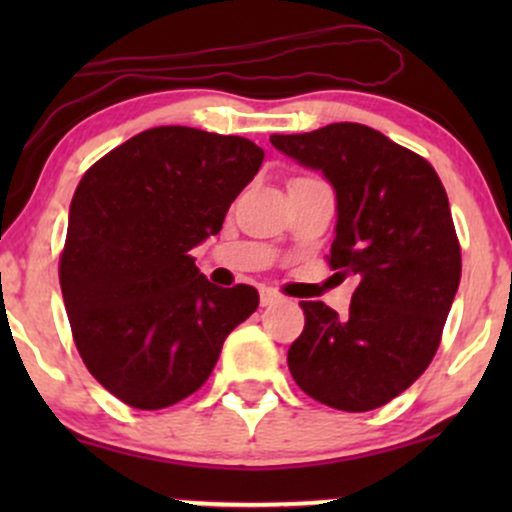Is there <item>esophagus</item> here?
Here are the masks:
<instances>
[{
	"instance_id": "1",
	"label": "esophagus",
	"mask_w": 512,
	"mask_h": 512,
	"mask_svg": "<svg viewBox=\"0 0 512 512\" xmlns=\"http://www.w3.org/2000/svg\"><path fill=\"white\" fill-rule=\"evenodd\" d=\"M276 301H281V296L274 289H262L260 291V303L264 305V308H267V305H274Z\"/></svg>"
}]
</instances>
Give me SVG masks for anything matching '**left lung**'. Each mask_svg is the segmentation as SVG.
Returning <instances> with one entry per match:
<instances>
[{"instance_id":"obj_1","label":"left lung","mask_w":512,"mask_h":512,"mask_svg":"<svg viewBox=\"0 0 512 512\" xmlns=\"http://www.w3.org/2000/svg\"><path fill=\"white\" fill-rule=\"evenodd\" d=\"M269 142L334 187L330 264L361 279L349 315L301 301L305 327L289 349L293 380L332 409L383 407L433 361L460 286L443 182L426 158L356 122L272 134Z\"/></svg>"}]
</instances>
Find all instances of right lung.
Masks as SVG:
<instances>
[{
  "instance_id": "1",
  "label": "right lung",
  "mask_w": 512,
  "mask_h": 512,
  "mask_svg": "<svg viewBox=\"0 0 512 512\" xmlns=\"http://www.w3.org/2000/svg\"><path fill=\"white\" fill-rule=\"evenodd\" d=\"M262 158L250 139L154 127L76 187L64 308L86 368L129 407L163 409L197 392L233 327L260 305L252 286L211 284L190 250L221 231Z\"/></svg>"
}]
</instances>
